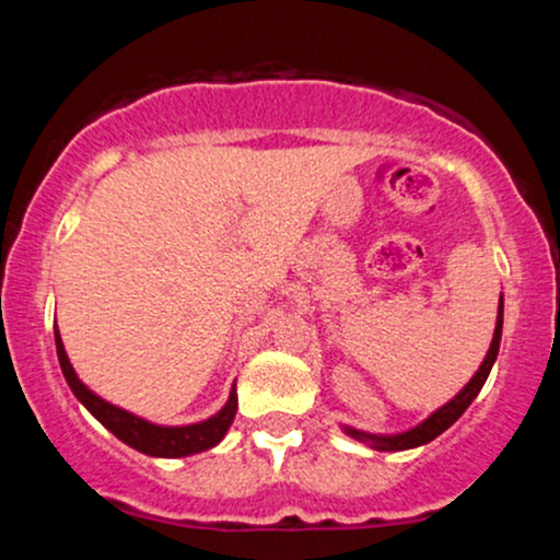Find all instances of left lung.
I'll return each mask as SVG.
<instances>
[{
  "instance_id": "8db88e82",
  "label": "left lung",
  "mask_w": 560,
  "mask_h": 560,
  "mask_svg": "<svg viewBox=\"0 0 560 560\" xmlns=\"http://www.w3.org/2000/svg\"><path fill=\"white\" fill-rule=\"evenodd\" d=\"M500 337H503V294H500V302H498V320H494V334H492L490 350H487L485 361H481L477 374L468 378L466 387L460 389L453 400H447L442 408H436L432 416H427V419H423L421 423H416V427L408 429V432L371 434V432H363V429H355V427H342V432L347 436H352V440L363 442V445H369L374 450H384V453H397V450L421 447V445H427V442H432L434 436H440L445 429L453 427V423L466 413L468 405L474 402V397H477L479 389L485 387L487 376H490L492 365H494V361H498Z\"/></svg>"
}]
</instances>
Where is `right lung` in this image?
Wrapping results in <instances>:
<instances>
[{
	"mask_svg": "<svg viewBox=\"0 0 560 560\" xmlns=\"http://www.w3.org/2000/svg\"><path fill=\"white\" fill-rule=\"evenodd\" d=\"M55 345H57V361H60L62 376H66L70 392L79 397V402L96 421L105 429L118 436L120 442H126L128 447L139 450V453L152 455V458H184V455L202 453V450L215 447L229 432V427L234 423L236 416V389L231 387V395L226 405H223L218 413L210 419L186 423V427H163V423H152L141 416L131 413V410L118 408V405L102 400L96 392H92L86 384L81 382L75 369L70 365V358L62 345L60 331L55 326Z\"/></svg>",
	"mask_w": 560,
	"mask_h": 560,
	"instance_id": "add662e5",
	"label": "right lung"
}]
</instances>
